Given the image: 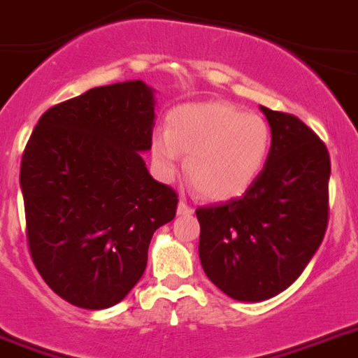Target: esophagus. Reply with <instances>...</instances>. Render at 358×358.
Returning <instances> with one entry per match:
<instances>
[{"instance_id": "esophagus-1", "label": "esophagus", "mask_w": 358, "mask_h": 358, "mask_svg": "<svg viewBox=\"0 0 358 358\" xmlns=\"http://www.w3.org/2000/svg\"><path fill=\"white\" fill-rule=\"evenodd\" d=\"M177 213H179V215H192V213H194V208L181 201V203H179V206H177Z\"/></svg>"}]
</instances>
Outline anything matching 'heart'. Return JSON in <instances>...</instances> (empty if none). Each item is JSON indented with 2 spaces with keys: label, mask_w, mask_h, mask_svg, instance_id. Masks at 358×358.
Here are the masks:
<instances>
[{
  "label": "heart",
  "mask_w": 358,
  "mask_h": 358,
  "mask_svg": "<svg viewBox=\"0 0 358 358\" xmlns=\"http://www.w3.org/2000/svg\"><path fill=\"white\" fill-rule=\"evenodd\" d=\"M271 146L261 115L244 114L219 101L188 103L166 117V132L152 137V157L164 177L177 170L181 154L195 192L208 201H230L255 182Z\"/></svg>",
  "instance_id": "b5f03b06"
}]
</instances>
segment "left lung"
<instances>
[{"label": "left lung", "mask_w": 358, "mask_h": 358, "mask_svg": "<svg viewBox=\"0 0 358 358\" xmlns=\"http://www.w3.org/2000/svg\"><path fill=\"white\" fill-rule=\"evenodd\" d=\"M266 164L243 197L197 208L203 270L228 297L261 302L289 288L324 239L329 154L295 115L261 106Z\"/></svg>", "instance_id": "8db88e82"}]
</instances>
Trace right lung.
Wrapping results in <instances>:
<instances>
[{"label": "right lung", "instance_id": "right-lung-1", "mask_svg": "<svg viewBox=\"0 0 358 358\" xmlns=\"http://www.w3.org/2000/svg\"><path fill=\"white\" fill-rule=\"evenodd\" d=\"M155 90L141 79L106 85L52 106L21 159L32 261L61 299L105 310L139 282L177 194L148 173Z\"/></svg>", "mask_w": 358, "mask_h": 358}]
</instances>
